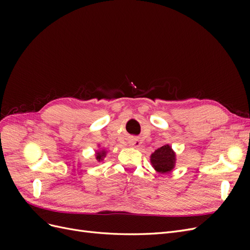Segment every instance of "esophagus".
<instances>
[{
	"mask_svg": "<svg viewBox=\"0 0 250 250\" xmlns=\"http://www.w3.org/2000/svg\"><path fill=\"white\" fill-rule=\"evenodd\" d=\"M130 143H131L130 145H131V146H133V147H139V146H140V144H141V142H140L139 140H132Z\"/></svg>",
	"mask_w": 250,
	"mask_h": 250,
	"instance_id": "obj_1",
	"label": "esophagus"
}]
</instances>
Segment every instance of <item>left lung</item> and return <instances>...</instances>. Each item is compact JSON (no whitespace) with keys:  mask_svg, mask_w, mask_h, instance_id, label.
Wrapping results in <instances>:
<instances>
[{"mask_svg":"<svg viewBox=\"0 0 250 250\" xmlns=\"http://www.w3.org/2000/svg\"><path fill=\"white\" fill-rule=\"evenodd\" d=\"M175 152L169 145H165L155 150L150 156V162L158 173H169L175 166Z\"/></svg>","mask_w":250,"mask_h":250,"instance_id":"left-lung-1","label":"left lung"}]
</instances>
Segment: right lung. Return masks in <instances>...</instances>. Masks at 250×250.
Segmentation results:
<instances>
[{
	"label": "right lung",
	"mask_w": 250,
	"mask_h": 250,
	"mask_svg": "<svg viewBox=\"0 0 250 250\" xmlns=\"http://www.w3.org/2000/svg\"><path fill=\"white\" fill-rule=\"evenodd\" d=\"M105 156H106V151H105V150L97 151V153H96V160H97L98 162L103 161V158H104Z\"/></svg>",
	"instance_id": "obj_1"
}]
</instances>
